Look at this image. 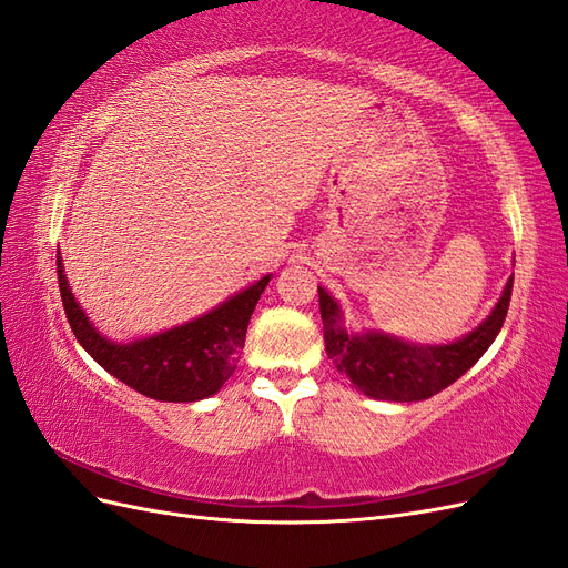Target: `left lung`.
Masks as SVG:
<instances>
[{"label":"left lung","mask_w":568,"mask_h":568,"mask_svg":"<svg viewBox=\"0 0 568 568\" xmlns=\"http://www.w3.org/2000/svg\"><path fill=\"white\" fill-rule=\"evenodd\" d=\"M511 285L514 275L493 314L474 333L437 347L409 345L381 333L349 335L339 326L337 302L318 287L323 343L339 374H345L364 395L387 402L428 399L462 378L493 345L509 312Z\"/></svg>","instance_id":"8db88e82"}]
</instances>
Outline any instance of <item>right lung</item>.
<instances>
[{
	"mask_svg": "<svg viewBox=\"0 0 568 568\" xmlns=\"http://www.w3.org/2000/svg\"><path fill=\"white\" fill-rule=\"evenodd\" d=\"M57 275L63 312L71 331L92 359L113 378L159 402H197L219 393L233 376L245 347L250 316L271 275L242 290L202 318L131 345H113L97 333L80 310L57 254Z\"/></svg>",
	"mask_w": 568,
	"mask_h": 568,
	"instance_id": "1",
	"label": "right lung"
}]
</instances>
